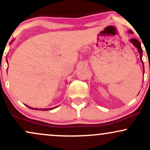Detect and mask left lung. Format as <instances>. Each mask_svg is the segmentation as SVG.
Masks as SVG:
<instances>
[{
    "instance_id": "left-lung-1",
    "label": "left lung",
    "mask_w": 150,
    "mask_h": 150,
    "mask_svg": "<svg viewBox=\"0 0 150 150\" xmlns=\"http://www.w3.org/2000/svg\"><path fill=\"white\" fill-rule=\"evenodd\" d=\"M129 33H131V34H132V33H133V32H132V30H129ZM130 41H131V42H132V43H133V44L135 45L136 48H137L138 52H139V54H140V57H141V62H142V63H143V60H142V55H143V50H142V48H141V43H140L139 41H138V39H132ZM143 74H144V65H143Z\"/></svg>"
}]
</instances>
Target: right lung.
<instances>
[{
	"label": "right lung",
	"mask_w": 150,
	"mask_h": 150,
	"mask_svg": "<svg viewBox=\"0 0 150 150\" xmlns=\"http://www.w3.org/2000/svg\"><path fill=\"white\" fill-rule=\"evenodd\" d=\"M28 107H29L30 109H33V108H32V107H28V105H26ZM57 107H53V108H50V109H41L40 110H41V111H48V110H51V109H54V108H56ZM35 109V110H38V109Z\"/></svg>",
	"instance_id": "obj_1"
}]
</instances>
